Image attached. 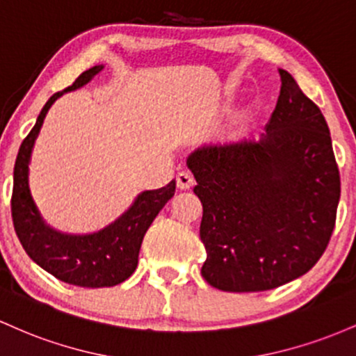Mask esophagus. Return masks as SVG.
Wrapping results in <instances>:
<instances>
[{"mask_svg":"<svg viewBox=\"0 0 356 356\" xmlns=\"http://www.w3.org/2000/svg\"><path fill=\"white\" fill-rule=\"evenodd\" d=\"M195 185V178L191 177L188 171H181L177 175V186L179 190H190Z\"/></svg>","mask_w":356,"mask_h":356,"instance_id":"esophagus-1","label":"esophagus"}]
</instances>
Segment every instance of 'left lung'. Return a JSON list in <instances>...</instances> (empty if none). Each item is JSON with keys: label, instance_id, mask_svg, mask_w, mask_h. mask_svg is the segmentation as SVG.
Instances as JSON below:
<instances>
[{"label": "left lung", "instance_id": "left-lung-1", "mask_svg": "<svg viewBox=\"0 0 356 356\" xmlns=\"http://www.w3.org/2000/svg\"><path fill=\"white\" fill-rule=\"evenodd\" d=\"M266 134L195 151L203 207L202 275L229 293L269 291L306 274L328 247L339 171L328 124L286 70Z\"/></svg>", "mask_w": 356, "mask_h": 356}]
</instances>
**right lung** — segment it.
Here are the masks:
<instances>
[{
	"label": "right lung",
	"instance_id": "obj_1",
	"mask_svg": "<svg viewBox=\"0 0 356 356\" xmlns=\"http://www.w3.org/2000/svg\"><path fill=\"white\" fill-rule=\"evenodd\" d=\"M101 70L102 65H95L82 72L65 90L79 89ZM62 92H55L43 106L37 124L19 146L11 195L15 232L31 261L60 281L81 287H113L124 282L136 270L143 237L168 200L173 198L177 183L171 181L165 188L141 193L121 218L97 234L83 237L63 235L47 227L40 218L28 188V163L43 119Z\"/></svg>",
	"mask_w": 356,
	"mask_h": 356
}]
</instances>
